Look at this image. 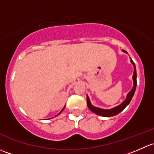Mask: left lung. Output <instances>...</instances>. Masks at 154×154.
Segmentation results:
<instances>
[{
    "mask_svg": "<svg viewBox=\"0 0 154 154\" xmlns=\"http://www.w3.org/2000/svg\"><path fill=\"white\" fill-rule=\"evenodd\" d=\"M123 52L125 53H128L125 50H123ZM131 62L132 63L133 65H134V75H133V80H134V87L133 88L131 89V91L128 93L127 95V98L121 104L119 105L116 106V107H113V108L109 109V110H105V109H101V108H99V107H96L92 105V104L90 103V99H89L88 96H87V103H88V107H89L90 110L92 112H93L94 113L97 114V115L101 116H104V117H110V116H113L117 115V114L119 113L120 112L122 111L123 110L127 107V106L129 104V103L131 102V99H132L133 96H134V93L136 91V66H135V63L133 61V60L131 58Z\"/></svg>",
    "mask_w": 154,
    "mask_h": 154,
    "instance_id": "1",
    "label": "left lung"
}]
</instances>
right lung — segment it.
<instances>
[{
	"instance_id": "1",
	"label": "right lung",
	"mask_w": 154,
	"mask_h": 154,
	"mask_svg": "<svg viewBox=\"0 0 154 154\" xmlns=\"http://www.w3.org/2000/svg\"><path fill=\"white\" fill-rule=\"evenodd\" d=\"M64 108H63V109H62V110H61V112H59V113H58V115H59V114H60V113H61V112H62V111H63V110H64Z\"/></svg>"
}]
</instances>
